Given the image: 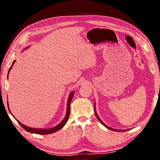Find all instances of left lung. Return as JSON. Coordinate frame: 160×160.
I'll list each match as a JSON object with an SVG mask.
<instances>
[{
    "label": "left lung",
    "mask_w": 160,
    "mask_h": 160,
    "mask_svg": "<svg viewBox=\"0 0 160 160\" xmlns=\"http://www.w3.org/2000/svg\"><path fill=\"white\" fill-rule=\"evenodd\" d=\"M96 107V106H95V103H94V113H95L96 117H97V119H98V121H99V122L101 123L103 126H104L105 127H106V128H109V130H112V131H128V130H129V129H126V130H118V129L112 128H111V127L107 126L106 124H105L104 122H103V121H102L101 120V119H100V118L99 117V116H98V114H97V112H96V107Z\"/></svg>",
    "instance_id": "left-lung-1"
}]
</instances>
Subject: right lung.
Returning a JSON list of instances; mask_svg holds the SVG:
<instances>
[{
  "label": "right lung",
  "instance_id": "obj_1",
  "mask_svg": "<svg viewBox=\"0 0 160 160\" xmlns=\"http://www.w3.org/2000/svg\"><path fill=\"white\" fill-rule=\"evenodd\" d=\"M29 48V47H27L26 48H24V50L27 49V48ZM16 61H12V63L11 65V67L9 69V71H8V75H9V72L10 71V70H11V68L13 66V65H14V63H15ZM74 92H71L70 93L69 96H68V102H67V110H66V116H65V117L63 118V120L61 121V122L60 123H58V125H56V126H53L52 127V128H31V127H28L27 126L25 125H24V124H22V123H20V121H19L18 120H17L15 117V118L17 120V121L18 122V123L20 124V125L22 127V128L25 130V131H27L28 132H32V133H36V134H41V135H47V134H51V133H53V132H55L57 131H58V130L61 129L63 127L66 125V123H67L68 120V118H69V115H70V102H71V100L72 99V97H73V95H74ZM8 110L10 113H12L10 111V109H9V104L8 103ZM13 116V115H12Z\"/></svg>",
  "mask_w": 160,
  "mask_h": 160
}]
</instances>
